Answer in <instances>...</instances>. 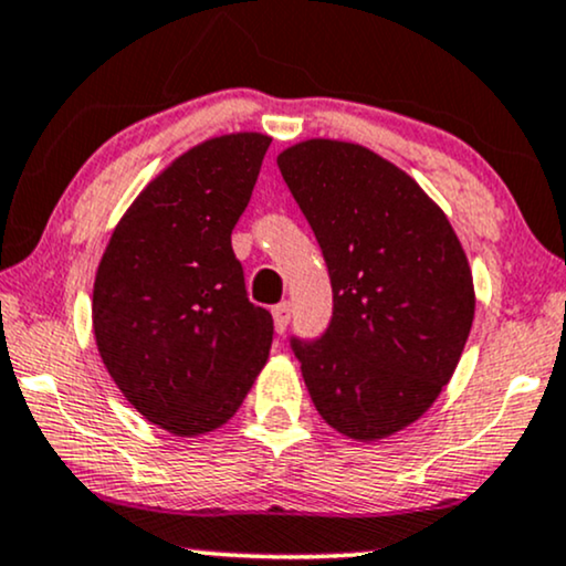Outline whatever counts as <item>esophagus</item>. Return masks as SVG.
I'll return each instance as SVG.
<instances>
[{
    "instance_id": "1",
    "label": "esophagus",
    "mask_w": 566,
    "mask_h": 566,
    "mask_svg": "<svg viewBox=\"0 0 566 566\" xmlns=\"http://www.w3.org/2000/svg\"><path fill=\"white\" fill-rule=\"evenodd\" d=\"M271 316H274V326H276V334H284L290 326V318H292V305L290 303H279L271 307Z\"/></svg>"
}]
</instances>
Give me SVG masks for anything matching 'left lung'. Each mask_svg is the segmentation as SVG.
I'll use <instances>...</instances> for the list:
<instances>
[{"label": "left lung", "mask_w": 566, "mask_h": 566, "mask_svg": "<svg viewBox=\"0 0 566 566\" xmlns=\"http://www.w3.org/2000/svg\"><path fill=\"white\" fill-rule=\"evenodd\" d=\"M316 232L334 316L292 339L321 418L355 441L402 431L452 378L475 316L468 255L447 213L366 146L300 140L276 156Z\"/></svg>", "instance_id": "1"}]
</instances>
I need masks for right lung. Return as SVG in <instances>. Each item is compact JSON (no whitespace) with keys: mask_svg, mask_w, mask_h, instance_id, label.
I'll return each instance as SVG.
<instances>
[{"mask_svg":"<svg viewBox=\"0 0 566 566\" xmlns=\"http://www.w3.org/2000/svg\"><path fill=\"white\" fill-rule=\"evenodd\" d=\"M271 138L230 133L177 156L114 227L93 282L112 381L175 436L217 431L266 366L274 321L245 292L232 230Z\"/></svg>","mask_w":566,"mask_h":566,"instance_id":"1","label":"right lung"}]
</instances>
